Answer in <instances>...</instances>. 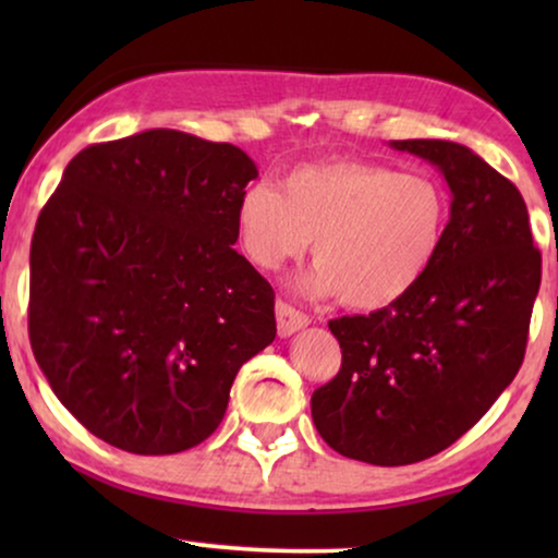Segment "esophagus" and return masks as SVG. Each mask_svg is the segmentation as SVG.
I'll use <instances>...</instances> for the list:
<instances>
[{
  "label": "esophagus",
  "instance_id": "esophagus-1",
  "mask_svg": "<svg viewBox=\"0 0 558 558\" xmlns=\"http://www.w3.org/2000/svg\"><path fill=\"white\" fill-rule=\"evenodd\" d=\"M310 325V317L304 315V312L294 310L292 304L287 302H277V330L281 338H289V335H294L296 330H302V327Z\"/></svg>",
  "mask_w": 558,
  "mask_h": 558
}]
</instances>
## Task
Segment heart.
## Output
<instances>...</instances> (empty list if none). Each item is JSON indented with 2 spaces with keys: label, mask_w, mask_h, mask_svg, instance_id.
Instances as JSON below:
<instances>
[{
  "label": "heart",
  "mask_w": 558,
  "mask_h": 558,
  "mask_svg": "<svg viewBox=\"0 0 558 558\" xmlns=\"http://www.w3.org/2000/svg\"><path fill=\"white\" fill-rule=\"evenodd\" d=\"M447 220L439 180L363 159L300 165L279 190H243L235 208L241 246L258 269L277 271L315 241L317 266L304 289L368 312L391 307L426 277Z\"/></svg>",
  "instance_id": "b5f03b06"
}]
</instances>
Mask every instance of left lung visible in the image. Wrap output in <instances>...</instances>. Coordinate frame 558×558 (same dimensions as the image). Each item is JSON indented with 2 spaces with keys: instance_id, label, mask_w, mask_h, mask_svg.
I'll use <instances>...</instances> for the list:
<instances>
[{
  "instance_id": "obj_1",
  "label": "left lung",
  "mask_w": 558,
  "mask_h": 558,
  "mask_svg": "<svg viewBox=\"0 0 558 558\" xmlns=\"http://www.w3.org/2000/svg\"><path fill=\"white\" fill-rule=\"evenodd\" d=\"M391 147L445 174V243L391 307L330 319L342 363L312 393L319 437L380 468L422 462L483 418L521 368L541 287V251L513 182L457 142Z\"/></svg>"
}]
</instances>
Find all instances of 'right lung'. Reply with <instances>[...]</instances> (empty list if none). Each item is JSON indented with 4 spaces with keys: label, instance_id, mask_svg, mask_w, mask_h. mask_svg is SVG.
I'll return each mask as SVG.
<instances>
[{
    "label": "right lung",
    "instance_id": "add662e5",
    "mask_svg": "<svg viewBox=\"0 0 558 558\" xmlns=\"http://www.w3.org/2000/svg\"><path fill=\"white\" fill-rule=\"evenodd\" d=\"M258 178L226 142L149 129L68 162L29 248V345L60 403L132 454L223 422L235 373L277 338L274 289L233 248Z\"/></svg>",
    "mask_w": 558,
    "mask_h": 558
}]
</instances>
